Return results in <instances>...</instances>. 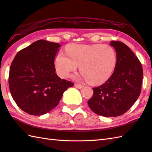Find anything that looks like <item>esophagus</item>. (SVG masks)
<instances>
[{
  "label": "esophagus",
  "mask_w": 152,
  "mask_h": 152,
  "mask_svg": "<svg viewBox=\"0 0 152 152\" xmlns=\"http://www.w3.org/2000/svg\"><path fill=\"white\" fill-rule=\"evenodd\" d=\"M74 85H75V86H76L77 88H78V89H81V88H82L84 87L83 85L80 84H77V83H76Z\"/></svg>",
  "instance_id": "obj_1"
}]
</instances>
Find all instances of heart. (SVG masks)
<instances>
[{"label": "heart", "mask_w": 152, "mask_h": 152, "mask_svg": "<svg viewBox=\"0 0 152 152\" xmlns=\"http://www.w3.org/2000/svg\"><path fill=\"white\" fill-rule=\"evenodd\" d=\"M66 51L67 55L60 52L55 58V68L61 78H67L80 66L88 83L100 84L109 79L116 65V53L108 45L72 44Z\"/></svg>", "instance_id": "b5f03b06"}]
</instances>
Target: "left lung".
I'll return each mask as SVG.
<instances>
[{"label": "left lung", "instance_id": "1", "mask_svg": "<svg viewBox=\"0 0 152 152\" xmlns=\"http://www.w3.org/2000/svg\"><path fill=\"white\" fill-rule=\"evenodd\" d=\"M116 51V65L109 79L93 88L88 106L96 114L116 117L126 113L141 93L143 68L141 62L128 46L120 41H111Z\"/></svg>", "mask_w": 152, "mask_h": 152}]
</instances>
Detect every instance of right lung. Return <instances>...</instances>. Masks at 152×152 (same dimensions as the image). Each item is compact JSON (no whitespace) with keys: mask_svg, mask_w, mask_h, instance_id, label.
Masks as SVG:
<instances>
[{"mask_svg":"<svg viewBox=\"0 0 152 152\" xmlns=\"http://www.w3.org/2000/svg\"><path fill=\"white\" fill-rule=\"evenodd\" d=\"M58 43L39 40L19 51L10 65L9 84L17 106L27 114H46L58 104L63 93L74 83L55 72Z\"/></svg>","mask_w":152,"mask_h":152,"instance_id":"1","label":"right lung"}]
</instances>
